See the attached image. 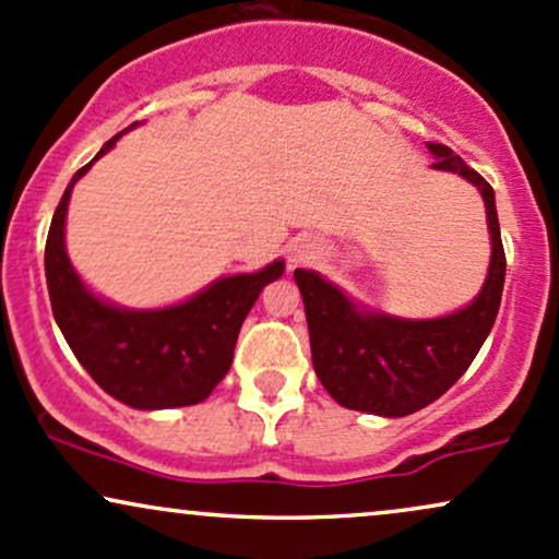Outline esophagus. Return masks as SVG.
I'll return each instance as SVG.
<instances>
[{
	"label": "esophagus",
	"mask_w": 559,
	"mask_h": 559,
	"mask_svg": "<svg viewBox=\"0 0 559 559\" xmlns=\"http://www.w3.org/2000/svg\"><path fill=\"white\" fill-rule=\"evenodd\" d=\"M314 252H318V247H314V245H297V247H294V252H292V260L294 262H305V260L312 258Z\"/></svg>",
	"instance_id": "esophagus-1"
}]
</instances>
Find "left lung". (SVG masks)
Instances as JSON below:
<instances>
[{"label": "left lung", "instance_id": "8db88e82", "mask_svg": "<svg viewBox=\"0 0 559 559\" xmlns=\"http://www.w3.org/2000/svg\"><path fill=\"white\" fill-rule=\"evenodd\" d=\"M432 169L459 174L481 192L489 228L487 278L481 292L455 312L408 320L372 312L320 273L297 267L309 325L312 367L322 388L341 406L378 416H408L453 388L479 354L506 286V250L500 239L495 190L448 145L427 143Z\"/></svg>", "mask_w": 559, "mask_h": 559}]
</instances>
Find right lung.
I'll return each mask as SVG.
<instances>
[{
  "label": "right lung",
  "instance_id": "obj_1",
  "mask_svg": "<svg viewBox=\"0 0 559 559\" xmlns=\"http://www.w3.org/2000/svg\"><path fill=\"white\" fill-rule=\"evenodd\" d=\"M132 127L138 124L127 130ZM124 132L114 134L96 158L72 177L53 213L44 258L51 312L72 354L111 399L140 412L192 406L224 380L241 322L262 288L281 278L286 265L273 260L258 273L224 275L194 297L160 309H127L93 294L67 254V203L78 179Z\"/></svg>",
  "mask_w": 559,
  "mask_h": 559
}]
</instances>
